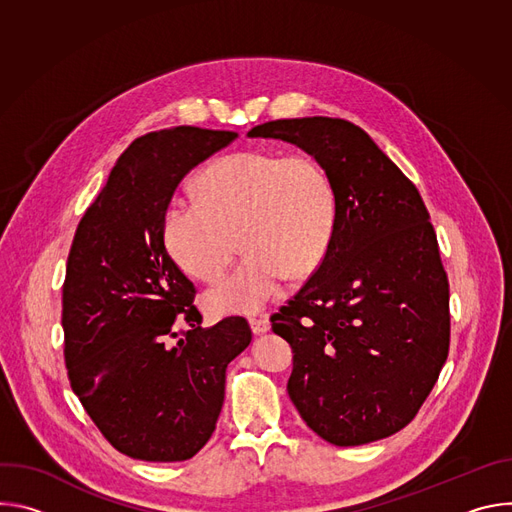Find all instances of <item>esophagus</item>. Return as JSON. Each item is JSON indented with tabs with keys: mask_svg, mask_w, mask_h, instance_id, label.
Returning a JSON list of instances; mask_svg holds the SVG:
<instances>
[{
	"mask_svg": "<svg viewBox=\"0 0 512 512\" xmlns=\"http://www.w3.org/2000/svg\"><path fill=\"white\" fill-rule=\"evenodd\" d=\"M249 326H251L253 334H265L271 328V322L267 316H261V318H251Z\"/></svg>",
	"mask_w": 512,
	"mask_h": 512,
	"instance_id": "1",
	"label": "esophagus"
}]
</instances>
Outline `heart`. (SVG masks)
Instances as JSON below:
<instances>
[{
  "label": "heart",
  "instance_id": "1",
  "mask_svg": "<svg viewBox=\"0 0 512 512\" xmlns=\"http://www.w3.org/2000/svg\"><path fill=\"white\" fill-rule=\"evenodd\" d=\"M336 227V186L316 158L247 150L214 162L198 198L170 202L164 241L188 275L212 283L229 269L239 239L245 259L206 291L204 306L212 314H255L289 275L308 277L322 265Z\"/></svg>",
  "mask_w": 512,
  "mask_h": 512
}]
</instances>
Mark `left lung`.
Here are the masks:
<instances>
[{
    "instance_id": "left-lung-1",
    "label": "left lung",
    "mask_w": 512,
    "mask_h": 512,
    "mask_svg": "<svg viewBox=\"0 0 512 512\" xmlns=\"http://www.w3.org/2000/svg\"><path fill=\"white\" fill-rule=\"evenodd\" d=\"M249 135L300 145L338 196L322 265L271 316L294 350L289 399L334 446L383 440L411 423L450 352V283L429 212L415 184L346 119H277Z\"/></svg>"
}]
</instances>
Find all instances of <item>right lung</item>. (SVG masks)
Returning <instances> with one entry per match:
<instances>
[{
    "instance_id": "right-lung-1",
    "label": "right lung",
    "mask_w": 512,
    "mask_h": 512,
    "mask_svg": "<svg viewBox=\"0 0 512 512\" xmlns=\"http://www.w3.org/2000/svg\"><path fill=\"white\" fill-rule=\"evenodd\" d=\"M235 139L190 125L137 137L72 239L62 285L68 381L105 440L133 460L198 454L221 415L229 362L251 342L241 316L202 328L196 287L164 243L182 178Z\"/></svg>"
}]
</instances>
